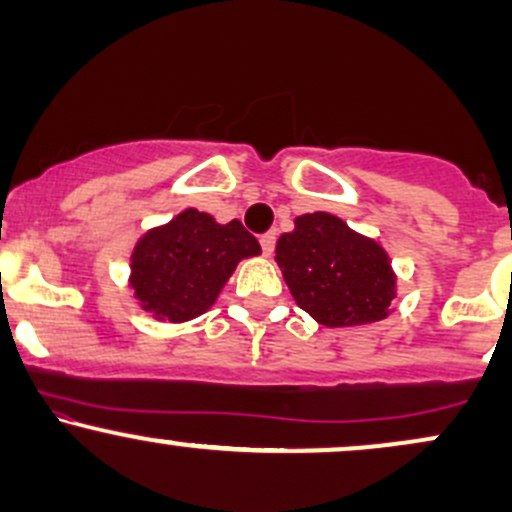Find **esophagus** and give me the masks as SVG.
<instances>
[{
    "label": "esophagus",
    "mask_w": 512,
    "mask_h": 512,
    "mask_svg": "<svg viewBox=\"0 0 512 512\" xmlns=\"http://www.w3.org/2000/svg\"><path fill=\"white\" fill-rule=\"evenodd\" d=\"M274 243H276V231H269V233H264V236L260 238V245H262V252L264 255H272L274 252Z\"/></svg>",
    "instance_id": "1"
}]
</instances>
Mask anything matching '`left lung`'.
<instances>
[{
  "label": "left lung",
  "instance_id": "8db88e82",
  "mask_svg": "<svg viewBox=\"0 0 512 512\" xmlns=\"http://www.w3.org/2000/svg\"><path fill=\"white\" fill-rule=\"evenodd\" d=\"M276 240V264L291 296L325 327L385 320L397 296V276L378 240L351 231L327 211L298 216Z\"/></svg>",
  "mask_w": 512,
  "mask_h": 512
}]
</instances>
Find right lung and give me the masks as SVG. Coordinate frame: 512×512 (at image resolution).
I'll list each match as a JSON object with an SVG mask.
<instances>
[{
  "label": "right lung",
  "mask_w": 512,
  "mask_h": 512,
  "mask_svg": "<svg viewBox=\"0 0 512 512\" xmlns=\"http://www.w3.org/2000/svg\"><path fill=\"white\" fill-rule=\"evenodd\" d=\"M260 252L257 238L238 219L216 223L204 211L185 209L137 240L129 286L156 320L187 322L216 303L240 260Z\"/></svg>",
  "instance_id": "add662e5"
}]
</instances>
